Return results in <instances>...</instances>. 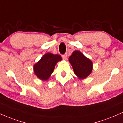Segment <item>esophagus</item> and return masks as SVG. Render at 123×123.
I'll use <instances>...</instances> for the list:
<instances>
[{
    "mask_svg": "<svg viewBox=\"0 0 123 123\" xmlns=\"http://www.w3.org/2000/svg\"><path fill=\"white\" fill-rule=\"evenodd\" d=\"M67 58H68V55L66 54H63V55H62V58L64 60H67Z\"/></svg>",
    "mask_w": 123,
    "mask_h": 123,
    "instance_id": "1",
    "label": "esophagus"
}]
</instances>
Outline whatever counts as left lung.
<instances>
[{
	"label": "left lung",
	"mask_w": 123,
	"mask_h": 123,
	"mask_svg": "<svg viewBox=\"0 0 123 123\" xmlns=\"http://www.w3.org/2000/svg\"><path fill=\"white\" fill-rule=\"evenodd\" d=\"M69 61L74 72L79 79H84L90 75L93 69V63L80 51H74Z\"/></svg>",
	"instance_id": "obj_1"
}]
</instances>
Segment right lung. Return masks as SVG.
I'll use <instances>...</instances> for the list:
<instances>
[{"mask_svg":"<svg viewBox=\"0 0 123 123\" xmlns=\"http://www.w3.org/2000/svg\"><path fill=\"white\" fill-rule=\"evenodd\" d=\"M61 60V56L58 54L46 53L34 65L35 74L41 80H47L54 71L55 65Z\"/></svg>","mask_w":123,"mask_h":123,"instance_id":"add662e5","label":"right lung"}]
</instances>
